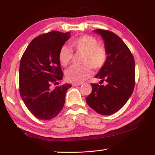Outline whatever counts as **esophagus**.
<instances>
[{
    "mask_svg": "<svg viewBox=\"0 0 155 155\" xmlns=\"http://www.w3.org/2000/svg\"><path fill=\"white\" fill-rule=\"evenodd\" d=\"M81 85H82V83H72V85L74 86V87H75V86Z\"/></svg>",
    "mask_w": 155,
    "mask_h": 155,
    "instance_id": "34e87169",
    "label": "esophagus"
}]
</instances>
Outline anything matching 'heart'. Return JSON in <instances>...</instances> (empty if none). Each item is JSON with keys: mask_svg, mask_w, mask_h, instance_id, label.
Wrapping results in <instances>:
<instances>
[{"mask_svg": "<svg viewBox=\"0 0 155 155\" xmlns=\"http://www.w3.org/2000/svg\"><path fill=\"white\" fill-rule=\"evenodd\" d=\"M71 47L77 52L83 53L81 65H73L65 71V77L70 82L81 83L92 74L91 68L98 70L104 66L107 59V50L99 45L94 37L85 35L71 41ZM73 51L70 47L63 46L59 52V60L63 66H67L72 61Z\"/></svg>", "mask_w": 155, "mask_h": 155, "instance_id": "obj_1", "label": "heart"}]
</instances>
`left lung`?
<instances>
[{
  "label": "left lung",
  "instance_id": "obj_1",
  "mask_svg": "<svg viewBox=\"0 0 155 155\" xmlns=\"http://www.w3.org/2000/svg\"><path fill=\"white\" fill-rule=\"evenodd\" d=\"M103 39L107 59L96 75L106 85L91 84L92 91L86 102L98 114L108 115L122 108L132 95L135 87V60L130 50L119 36L111 31L96 29Z\"/></svg>",
  "mask_w": 155,
  "mask_h": 155
}]
</instances>
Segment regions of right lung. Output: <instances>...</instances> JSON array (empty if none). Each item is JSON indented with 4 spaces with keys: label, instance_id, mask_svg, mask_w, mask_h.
I'll list each match as a JSON object with an SVG mask.
<instances>
[{
    "label": "right lung",
    "instance_id": "right-lung-1",
    "mask_svg": "<svg viewBox=\"0 0 155 155\" xmlns=\"http://www.w3.org/2000/svg\"><path fill=\"white\" fill-rule=\"evenodd\" d=\"M70 33L52 31L34 38L21 58L20 94L27 109L38 119L51 120L61 111L71 84L51 90L52 83L63 78L59 52Z\"/></svg>",
    "mask_w": 155,
    "mask_h": 155
}]
</instances>
